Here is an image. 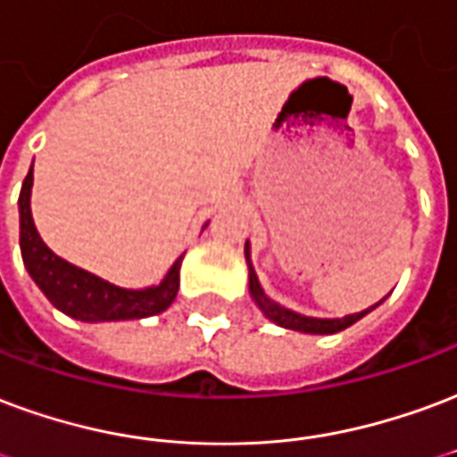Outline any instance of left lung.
I'll return each instance as SVG.
<instances>
[{
  "label": "left lung",
  "mask_w": 457,
  "mask_h": 457,
  "mask_svg": "<svg viewBox=\"0 0 457 457\" xmlns=\"http://www.w3.org/2000/svg\"><path fill=\"white\" fill-rule=\"evenodd\" d=\"M246 262H249V245H246ZM249 293L256 300V305L262 310L271 322H276L278 327H286V329H295V332H305V334H334L341 332V329H346L353 322H358L366 312H358V314H349V317H344V320H317V317H303V314L293 312V310H286V307H280L278 303H273L271 297H266V293L259 286V278H256L254 269H252V262H249Z\"/></svg>",
  "instance_id": "left-lung-1"
}]
</instances>
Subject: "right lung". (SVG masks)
I'll use <instances>...</instances> for the list:
<instances>
[{"label":"right lung","mask_w":457,"mask_h":457,"mask_svg":"<svg viewBox=\"0 0 457 457\" xmlns=\"http://www.w3.org/2000/svg\"><path fill=\"white\" fill-rule=\"evenodd\" d=\"M30 186H33V167L23 179L19 195V215H21V256L23 266L29 269L30 278L36 280L46 297L60 310L82 322H111V320H140L167 310L179 290V256L167 278L160 286L145 290H125L113 283L77 269L65 259L53 254L43 245L38 229L30 218Z\"/></svg>","instance_id":"1"}]
</instances>
